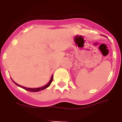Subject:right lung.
<instances>
[{
	"instance_id": "1",
	"label": "right lung",
	"mask_w": 122,
	"mask_h": 122,
	"mask_svg": "<svg viewBox=\"0 0 122 122\" xmlns=\"http://www.w3.org/2000/svg\"><path fill=\"white\" fill-rule=\"evenodd\" d=\"M52 79H53V75H52L51 76V79L50 81H49V82L46 85H45V86H43V87H38V88H35V89H32V88H27V87H23V86H20V85L18 84L17 83L15 82L14 81H13V82L15 83V84L16 85V86H19V87H21V88H22V89H25V90H27V91H29V92H39V91H41V90H44V89H46V88H48V87H49V86L51 85V84L52 81Z\"/></svg>"
}]
</instances>
